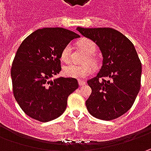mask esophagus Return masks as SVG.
<instances>
[{
    "instance_id": "esophagus-1",
    "label": "esophagus",
    "mask_w": 151,
    "mask_h": 151,
    "mask_svg": "<svg viewBox=\"0 0 151 151\" xmlns=\"http://www.w3.org/2000/svg\"><path fill=\"white\" fill-rule=\"evenodd\" d=\"M78 83L79 86H84V85H86V81H82V80H78Z\"/></svg>"
}]
</instances>
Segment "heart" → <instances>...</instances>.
<instances>
[{
	"instance_id": "obj_1",
	"label": "heart",
	"mask_w": 151,
	"mask_h": 151,
	"mask_svg": "<svg viewBox=\"0 0 151 151\" xmlns=\"http://www.w3.org/2000/svg\"><path fill=\"white\" fill-rule=\"evenodd\" d=\"M79 47L88 55V62L91 65H96V60L92 55L96 53V44L90 39H83L79 43ZM71 46L70 44L65 45L61 50L60 60L64 62H68L70 58ZM93 71V68L89 64L83 65H76L74 64L66 65L63 67V74L67 77L76 79H83L89 76Z\"/></svg>"
}]
</instances>
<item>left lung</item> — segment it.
I'll list each match as a JSON object with an SVG mask.
<instances>
[{
	"mask_svg": "<svg viewBox=\"0 0 151 151\" xmlns=\"http://www.w3.org/2000/svg\"><path fill=\"white\" fill-rule=\"evenodd\" d=\"M76 30L99 47L103 58L96 76L87 81L91 94L86 108L96 119H117L130 109L140 89L142 66L135 48L123 33L110 27H78Z\"/></svg>",
	"mask_w": 151,
	"mask_h": 151,
	"instance_id": "obj_1",
	"label": "left lung"
}]
</instances>
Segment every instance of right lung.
<instances>
[{"label":"right lung","mask_w":151,"mask_h":151,"mask_svg":"<svg viewBox=\"0 0 151 151\" xmlns=\"http://www.w3.org/2000/svg\"><path fill=\"white\" fill-rule=\"evenodd\" d=\"M77 33L44 27L27 36L17 51L11 76L15 99L32 119L49 122L65 111L67 98L78 88L77 80L51 77L60 72V53Z\"/></svg>","instance_id":"obj_1"}]
</instances>
